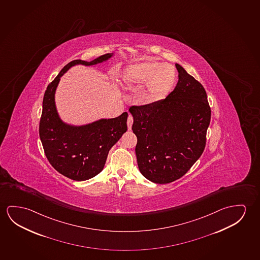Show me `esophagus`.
I'll use <instances>...</instances> for the list:
<instances>
[{"mask_svg":"<svg viewBox=\"0 0 260 260\" xmlns=\"http://www.w3.org/2000/svg\"><path fill=\"white\" fill-rule=\"evenodd\" d=\"M132 124H133V117H132V114H128V120H127L128 129H132Z\"/></svg>","mask_w":260,"mask_h":260,"instance_id":"obj_1","label":"esophagus"}]
</instances>
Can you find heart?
<instances>
[{"label": "heart", "mask_w": 260, "mask_h": 260, "mask_svg": "<svg viewBox=\"0 0 260 260\" xmlns=\"http://www.w3.org/2000/svg\"><path fill=\"white\" fill-rule=\"evenodd\" d=\"M122 79L128 86L137 87L145 84L140 100L144 104H153L165 99L172 91L176 72L172 64L148 60L128 66Z\"/></svg>", "instance_id": "heart-1"}]
</instances>
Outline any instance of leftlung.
Here are the masks:
<instances>
[{
    "instance_id": "obj_1",
    "label": "left lung",
    "mask_w": 260,
    "mask_h": 260,
    "mask_svg": "<svg viewBox=\"0 0 260 260\" xmlns=\"http://www.w3.org/2000/svg\"><path fill=\"white\" fill-rule=\"evenodd\" d=\"M176 68L178 82L167 98L129 108L139 169L156 184L179 179L192 168L204 152L211 121L204 86L180 64Z\"/></svg>"
}]
</instances>
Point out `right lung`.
Segmentation results:
<instances>
[{"mask_svg":"<svg viewBox=\"0 0 260 260\" xmlns=\"http://www.w3.org/2000/svg\"><path fill=\"white\" fill-rule=\"evenodd\" d=\"M112 56L106 54L92 62L73 60L64 66L45 92L40 121V140L49 163L57 172L70 179L84 181L102 172L109 150L127 132L128 113L123 112L117 118L81 127L70 126L60 120L56 112V86L60 77L72 66L98 64Z\"/></svg>","mask_w":260,"mask_h":260,"instance_id":"obj_1","label":"right lung"}]
</instances>
